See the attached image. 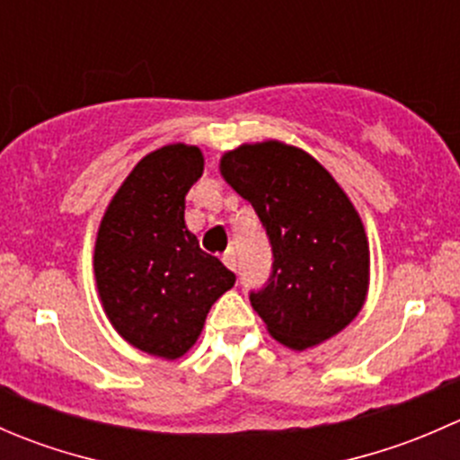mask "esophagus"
Listing matches in <instances>:
<instances>
[{"instance_id":"obj_1","label":"esophagus","mask_w":460,"mask_h":460,"mask_svg":"<svg viewBox=\"0 0 460 460\" xmlns=\"http://www.w3.org/2000/svg\"><path fill=\"white\" fill-rule=\"evenodd\" d=\"M222 260H225V264L231 269V271H235V267H238V260H235V249H226Z\"/></svg>"}]
</instances>
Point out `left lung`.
Segmentation results:
<instances>
[{"mask_svg": "<svg viewBox=\"0 0 460 460\" xmlns=\"http://www.w3.org/2000/svg\"><path fill=\"white\" fill-rule=\"evenodd\" d=\"M220 173L252 202L271 244L269 280L249 294L269 333L307 349L345 329L367 296L369 244L329 171L309 153L269 140L225 153Z\"/></svg>", "mask_w": 460, "mask_h": 460, "instance_id": "left-lung-1", "label": "left lung"}]
</instances>
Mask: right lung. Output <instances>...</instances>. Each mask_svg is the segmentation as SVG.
<instances>
[{"instance_id":"right-lung-1","label":"right lung","mask_w":460,"mask_h":460,"mask_svg":"<svg viewBox=\"0 0 460 460\" xmlns=\"http://www.w3.org/2000/svg\"><path fill=\"white\" fill-rule=\"evenodd\" d=\"M204 171L198 146L169 144L128 173L102 217L95 280L119 336L160 358H180L235 273L184 225V198Z\"/></svg>"}]
</instances>
